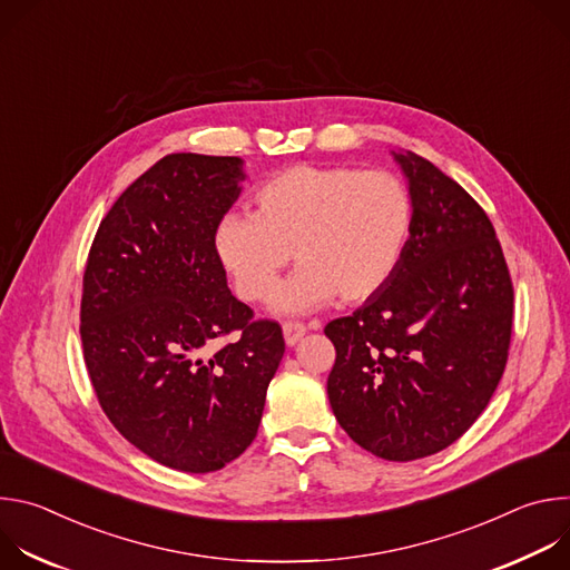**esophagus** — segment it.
Instances as JSON below:
<instances>
[{
	"label": "esophagus",
	"mask_w": 570,
	"mask_h": 570,
	"mask_svg": "<svg viewBox=\"0 0 570 570\" xmlns=\"http://www.w3.org/2000/svg\"><path fill=\"white\" fill-rule=\"evenodd\" d=\"M284 341L288 347H293L304 334H306V327L302 322H284Z\"/></svg>",
	"instance_id": "esophagus-1"
}]
</instances>
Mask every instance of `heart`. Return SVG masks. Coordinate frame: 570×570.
Wrapping results in <instances>:
<instances>
[{"instance_id":"1","label":"heart","mask_w":570,"mask_h":570,"mask_svg":"<svg viewBox=\"0 0 570 570\" xmlns=\"http://www.w3.org/2000/svg\"><path fill=\"white\" fill-rule=\"evenodd\" d=\"M413 229V198L390 171L295 165L255 191V214L227 212L214 253L246 302L273 295L282 271L299 268L277 291L275 311L304 313L332 302H365L396 271Z\"/></svg>"}]
</instances>
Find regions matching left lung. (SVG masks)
<instances>
[{
	"instance_id": "1",
	"label": "left lung",
	"mask_w": 570,
	"mask_h": 570,
	"mask_svg": "<svg viewBox=\"0 0 570 570\" xmlns=\"http://www.w3.org/2000/svg\"><path fill=\"white\" fill-rule=\"evenodd\" d=\"M413 229L387 284L324 334L332 411L365 451L409 462L462 438L508 363L514 286L484 209L415 153H394Z\"/></svg>"
}]
</instances>
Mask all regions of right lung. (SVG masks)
I'll use <instances>...</instances> for the list:
<instances>
[{"label":"right lung","instance_id":"add662e5","mask_svg":"<svg viewBox=\"0 0 570 570\" xmlns=\"http://www.w3.org/2000/svg\"><path fill=\"white\" fill-rule=\"evenodd\" d=\"M243 178L240 157H161L101 220L83 275L80 341L99 405L132 446L187 473L253 444L284 356L279 322L229 293L214 253Z\"/></svg>","mask_w":570,"mask_h":570}]
</instances>
